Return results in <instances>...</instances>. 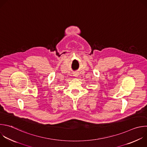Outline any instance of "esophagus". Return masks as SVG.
Segmentation results:
<instances>
[{
    "mask_svg": "<svg viewBox=\"0 0 147 147\" xmlns=\"http://www.w3.org/2000/svg\"><path fill=\"white\" fill-rule=\"evenodd\" d=\"M74 76H77V73H74Z\"/></svg>",
    "mask_w": 147,
    "mask_h": 147,
    "instance_id": "esophagus-1",
    "label": "esophagus"
}]
</instances>
